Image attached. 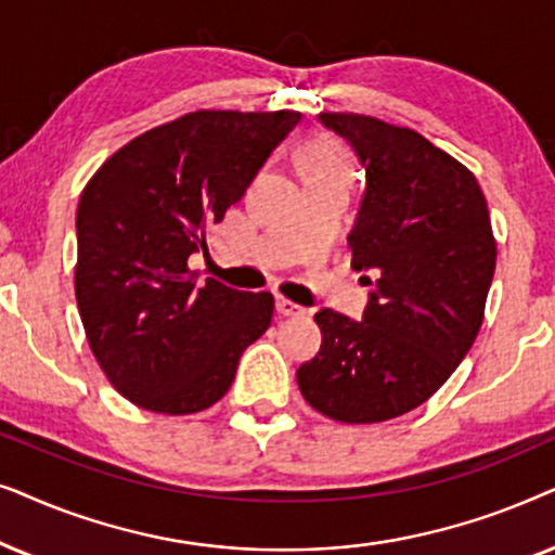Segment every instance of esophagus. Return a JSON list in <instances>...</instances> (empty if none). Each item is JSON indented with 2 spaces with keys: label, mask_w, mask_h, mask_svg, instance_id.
<instances>
[{
  "label": "esophagus",
  "mask_w": 555,
  "mask_h": 555,
  "mask_svg": "<svg viewBox=\"0 0 555 555\" xmlns=\"http://www.w3.org/2000/svg\"><path fill=\"white\" fill-rule=\"evenodd\" d=\"M276 312L282 317H305L307 309L299 307L297 301L292 299H276Z\"/></svg>",
  "instance_id": "34e87169"
}]
</instances>
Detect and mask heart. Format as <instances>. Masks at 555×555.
<instances>
[{"instance_id": "obj_1", "label": "heart", "mask_w": 555, "mask_h": 555, "mask_svg": "<svg viewBox=\"0 0 555 555\" xmlns=\"http://www.w3.org/2000/svg\"><path fill=\"white\" fill-rule=\"evenodd\" d=\"M299 169L307 184H350L352 180V162L347 157V152L339 144L327 142V139H314V142L301 146Z\"/></svg>"}]
</instances>
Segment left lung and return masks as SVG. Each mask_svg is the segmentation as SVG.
<instances>
[{
  "mask_svg": "<svg viewBox=\"0 0 555 555\" xmlns=\"http://www.w3.org/2000/svg\"><path fill=\"white\" fill-rule=\"evenodd\" d=\"M365 169L347 243L373 286L363 320L320 309L322 347L297 371L307 403L343 424H378L428 401L482 327L498 246L475 175L413 129L320 114Z\"/></svg>",
  "mask_w": 555,
  "mask_h": 555,
  "instance_id": "left-lung-1",
  "label": "left lung"
}]
</instances>
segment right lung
<instances>
[{"label": "right lung", "mask_w": 555, "mask_h": 555, "mask_svg": "<svg viewBox=\"0 0 555 555\" xmlns=\"http://www.w3.org/2000/svg\"><path fill=\"white\" fill-rule=\"evenodd\" d=\"M299 118L192 111L131 139L88 180L76 216L78 312L111 386L139 409H210L269 330V292L201 284L188 258L208 250V228Z\"/></svg>", "instance_id": "right-lung-1"}]
</instances>
